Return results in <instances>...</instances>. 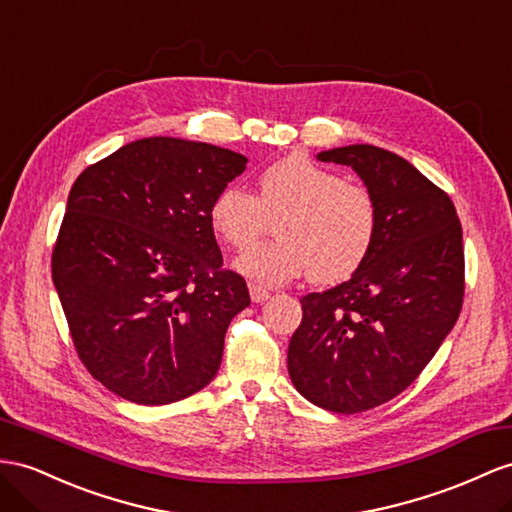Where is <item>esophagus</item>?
I'll return each instance as SVG.
<instances>
[{
	"label": "esophagus",
	"mask_w": 512,
	"mask_h": 512,
	"mask_svg": "<svg viewBox=\"0 0 512 512\" xmlns=\"http://www.w3.org/2000/svg\"><path fill=\"white\" fill-rule=\"evenodd\" d=\"M248 292H251L253 303H264V300L270 298V292L264 290V287H261V285H255V283L248 285Z\"/></svg>",
	"instance_id": "obj_1"
}]
</instances>
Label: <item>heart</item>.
<instances>
[{"label": "heart", "instance_id": "obj_1", "mask_svg": "<svg viewBox=\"0 0 512 512\" xmlns=\"http://www.w3.org/2000/svg\"><path fill=\"white\" fill-rule=\"evenodd\" d=\"M268 218H277L279 238L235 261L244 277L261 285H283L307 272L322 285L346 281L368 259L378 233L370 190L300 153L266 166L257 196L229 183L207 209L216 238L238 251L268 229Z\"/></svg>", "mask_w": 512, "mask_h": 512}]
</instances>
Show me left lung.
<instances>
[{"mask_svg": "<svg viewBox=\"0 0 512 512\" xmlns=\"http://www.w3.org/2000/svg\"><path fill=\"white\" fill-rule=\"evenodd\" d=\"M318 160L363 179L378 233L348 281L300 298L287 372L309 402L352 415L402 393L452 331L465 294L463 229L450 196L396 153L350 144Z\"/></svg>", "mask_w": 512, "mask_h": 512, "instance_id": "obj_1", "label": "left lung"}]
</instances>
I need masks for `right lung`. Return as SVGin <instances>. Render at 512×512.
Instances as JSON below:
<instances>
[{
    "mask_svg": "<svg viewBox=\"0 0 512 512\" xmlns=\"http://www.w3.org/2000/svg\"><path fill=\"white\" fill-rule=\"evenodd\" d=\"M246 162L214 144L155 136L75 179L51 277L77 357L116 396L170 404L216 376L225 333L251 296L222 268L207 209Z\"/></svg>",
    "mask_w": 512,
    "mask_h": 512,
    "instance_id": "obj_1",
    "label": "right lung"
}]
</instances>
